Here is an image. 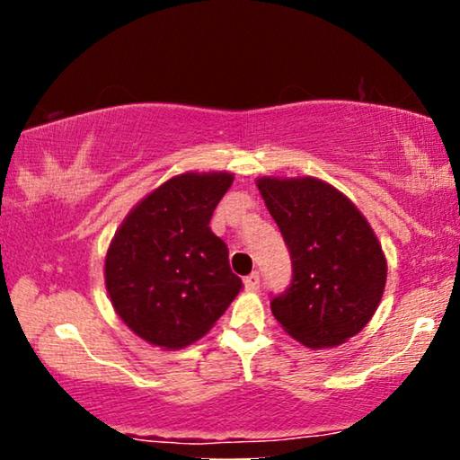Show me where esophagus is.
I'll return each mask as SVG.
<instances>
[{"mask_svg":"<svg viewBox=\"0 0 460 460\" xmlns=\"http://www.w3.org/2000/svg\"><path fill=\"white\" fill-rule=\"evenodd\" d=\"M244 288H247V291H257V288H260V274H249L247 279H244Z\"/></svg>","mask_w":460,"mask_h":460,"instance_id":"34e87169","label":"esophagus"}]
</instances>
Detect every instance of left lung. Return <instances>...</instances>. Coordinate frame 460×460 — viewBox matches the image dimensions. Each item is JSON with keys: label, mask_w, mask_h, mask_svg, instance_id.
Returning a JSON list of instances; mask_svg holds the SVG:
<instances>
[{"label": "left lung", "mask_w": 460, "mask_h": 460, "mask_svg": "<svg viewBox=\"0 0 460 460\" xmlns=\"http://www.w3.org/2000/svg\"><path fill=\"white\" fill-rule=\"evenodd\" d=\"M293 263L274 318L312 349L335 348L360 332L383 297L387 261L367 217L337 188L316 178L257 180Z\"/></svg>", "instance_id": "8db88e82"}]
</instances>
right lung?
Returning <instances> with one entry per match:
<instances>
[{"label": "right lung", "instance_id": "add662e5", "mask_svg": "<svg viewBox=\"0 0 460 460\" xmlns=\"http://www.w3.org/2000/svg\"><path fill=\"white\" fill-rule=\"evenodd\" d=\"M234 175L181 173L128 213L104 261L119 318L163 349L186 348L216 324L241 291L228 247L209 228Z\"/></svg>", "mask_w": 460, "mask_h": 460}]
</instances>
